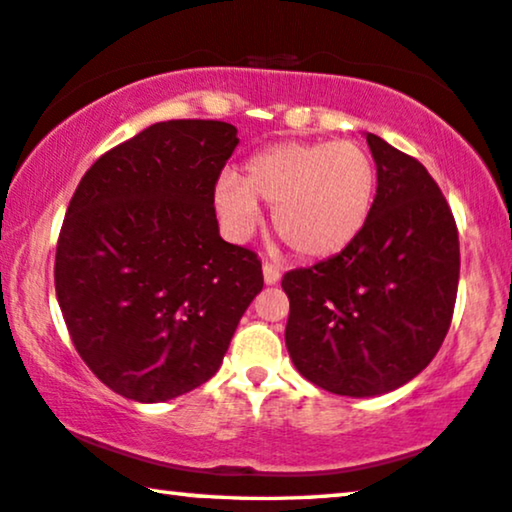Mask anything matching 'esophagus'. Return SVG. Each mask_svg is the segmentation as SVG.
Masks as SVG:
<instances>
[{"label": "esophagus", "mask_w": 512, "mask_h": 512, "mask_svg": "<svg viewBox=\"0 0 512 512\" xmlns=\"http://www.w3.org/2000/svg\"><path fill=\"white\" fill-rule=\"evenodd\" d=\"M262 274H264V283H267V285H276L278 281H281V269H278L276 264L264 262Z\"/></svg>", "instance_id": "obj_1"}]
</instances>
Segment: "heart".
<instances>
[{"instance_id": "b5f03b06", "label": "heart", "mask_w": 512, "mask_h": 512, "mask_svg": "<svg viewBox=\"0 0 512 512\" xmlns=\"http://www.w3.org/2000/svg\"><path fill=\"white\" fill-rule=\"evenodd\" d=\"M377 166L358 142L288 140L245 161V175L224 170L213 206L224 231L245 241L274 206V229L302 260H332L358 241L377 201Z\"/></svg>"}]
</instances>
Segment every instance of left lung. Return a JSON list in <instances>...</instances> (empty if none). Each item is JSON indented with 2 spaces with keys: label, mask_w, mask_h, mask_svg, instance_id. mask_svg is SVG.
<instances>
[{
  "label": "left lung",
  "mask_w": 512,
  "mask_h": 512,
  "mask_svg": "<svg viewBox=\"0 0 512 512\" xmlns=\"http://www.w3.org/2000/svg\"><path fill=\"white\" fill-rule=\"evenodd\" d=\"M377 201L356 243L283 276L285 346L297 372L337 395L372 398L412 381L440 351L459 288V234L417 159L367 133Z\"/></svg>",
  "instance_id": "obj_1"
}]
</instances>
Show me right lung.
<instances>
[{
    "label": "right lung",
    "instance_id": "add662e5",
    "mask_svg": "<svg viewBox=\"0 0 512 512\" xmlns=\"http://www.w3.org/2000/svg\"><path fill=\"white\" fill-rule=\"evenodd\" d=\"M236 133L224 121H159L102 154L67 208L60 311L81 360L135 403L206 384L264 285L257 255L222 241L213 208Z\"/></svg>",
    "mask_w": 512,
    "mask_h": 512
}]
</instances>
